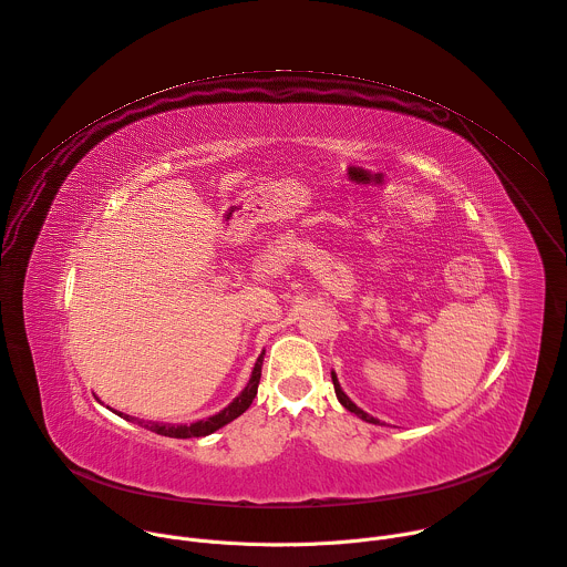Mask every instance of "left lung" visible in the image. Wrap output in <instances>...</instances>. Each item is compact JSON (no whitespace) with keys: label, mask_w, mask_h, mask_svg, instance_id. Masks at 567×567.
<instances>
[{"label":"left lung","mask_w":567,"mask_h":567,"mask_svg":"<svg viewBox=\"0 0 567 567\" xmlns=\"http://www.w3.org/2000/svg\"><path fill=\"white\" fill-rule=\"evenodd\" d=\"M332 384H334V393H337L339 402H341V404H343V406H346L348 411H352V414H354V416H359V419H362V421H367V423H375V425L380 423L378 419L369 416V414H367V411H362V409H359V406H357V404H354V402H352V400H350V398H348V395H346V393L341 391V386H339V380H337V375H334V373H332Z\"/></svg>","instance_id":"8db88e82"}]
</instances>
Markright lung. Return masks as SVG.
Masks as SVG:
<instances>
[{
  "instance_id": "right-lung-1",
  "label": "right lung",
  "mask_w": 567,
  "mask_h": 567,
  "mask_svg": "<svg viewBox=\"0 0 567 567\" xmlns=\"http://www.w3.org/2000/svg\"><path fill=\"white\" fill-rule=\"evenodd\" d=\"M262 362H265V352L257 357L255 362V369L250 373V380L246 384V389L224 409L219 411V414L205 419V421H198V423H192V425H163V423H151V421H140V419H133V416H126V414H120L124 416L126 421L131 423H137L140 427H146L151 432H156L161 436H169V439H198V436H208L213 432H217L219 427L228 425L230 421H235L237 416H241L244 411L250 406L252 398L257 395V384H260V378H262ZM117 414V411H115Z\"/></svg>"
}]
</instances>
